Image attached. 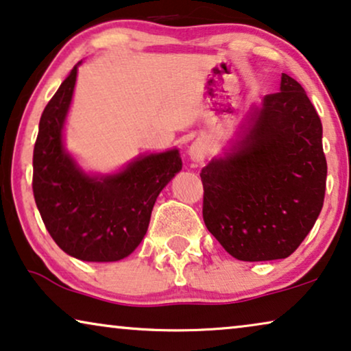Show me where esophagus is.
<instances>
[{"label":"esophagus","instance_id":"1","mask_svg":"<svg viewBox=\"0 0 351 351\" xmlns=\"http://www.w3.org/2000/svg\"><path fill=\"white\" fill-rule=\"evenodd\" d=\"M209 153V147L204 141H195L189 147V155L191 158V161L195 162H203L206 160Z\"/></svg>","mask_w":351,"mask_h":351}]
</instances>
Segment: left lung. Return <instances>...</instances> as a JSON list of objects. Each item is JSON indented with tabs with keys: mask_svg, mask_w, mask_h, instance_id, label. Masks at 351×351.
<instances>
[{
	"mask_svg": "<svg viewBox=\"0 0 351 351\" xmlns=\"http://www.w3.org/2000/svg\"><path fill=\"white\" fill-rule=\"evenodd\" d=\"M203 219L238 261L289 257L323 208V124L304 88L281 75L280 93L252 105L238 138L201 171Z\"/></svg>",
	"mask_w": 351,
	"mask_h": 351,
	"instance_id": "left-lung-1",
	"label": "left lung"
}]
</instances>
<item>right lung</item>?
<instances>
[{"label":"right lung","mask_w":351,"mask_h":351,"mask_svg":"<svg viewBox=\"0 0 351 351\" xmlns=\"http://www.w3.org/2000/svg\"><path fill=\"white\" fill-rule=\"evenodd\" d=\"M80 65L41 114L33 150V195L62 251L84 262H117L141 244L158 195L182 169V160L174 148L138 156L114 174L81 169L64 145Z\"/></svg>","instance_id":"obj_1"}]
</instances>
